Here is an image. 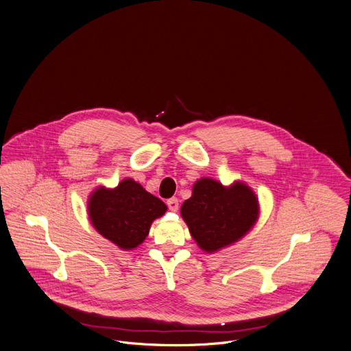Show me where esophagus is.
<instances>
[{
    "label": "esophagus",
    "mask_w": 351,
    "mask_h": 351,
    "mask_svg": "<svg viewBox=\"0 0 351 351\" xmlns=\"http://www.w3.org/2000/svg\"><path fill=\"white\" fill-rule=\"evenodd\" d=\"M167 204H168V208H169L172 212H176V210L179 209V199H178V198H169V199L167 201Z\"/></svg>",
    "instance_id": "obj_1"
}]
</instances>
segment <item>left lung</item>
<instances>
[{
	"label": "left lung",
	"mask_w": 351,
	"mask_h": 351,
	"mask_svg": "<svg viewBox=\"0 0 351 351\" xmlns=\"http://www.w3.org/2000/svg\"><path fill=\"white\" fill-rule=\"evenodd\" d=\"M180 215L197 245L213 254L237 243L255 226L259 201L250 186L234 182L226 187L202 178L193 186V194L180 208Z\"/></svg>",
	"instance_id": "1"
}]
</instances>
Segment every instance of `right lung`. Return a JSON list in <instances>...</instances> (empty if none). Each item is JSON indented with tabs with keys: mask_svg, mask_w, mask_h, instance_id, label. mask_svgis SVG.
<instances>
[{
	"mask_svg": "<svg viewBox=\"0 0 351 351\" xmlns=\"http://www.w3.org/2000/svg\"><path fill=\"white\" fill-rule=\"evenodd\" d=\"M167 209L160 198L130 178L114 189L97 187L88 199L92 226L100 236L125 251L146 240L152 223Z\"/></svg>",
	"mask_w": 351,
	"mask_h": 351,
	"instance_id": "right-lung-1",
	"label": "right lung"
}]
</instances>
